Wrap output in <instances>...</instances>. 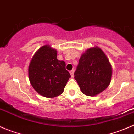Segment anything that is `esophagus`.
Wrapping results in <instances>:
<instances>
[{
	"label": "esophagus",
	"instance_id": "34e87169",
	"mask_svg": "<svg viewBox=\"0 0 134 134\" xmlns=\"http://www.w3.org/2000/svg\"><path fill=\"white\" fill-rule=\"evenodd\" d=\"M70 74H71V76L73 77L74 76V70H72V71H70Z\"/></svg>",
	"mask_w": 134,
	"mask_h": 134
}]
</instances>
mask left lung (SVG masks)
<instances>
[{
  "label": "left lung",
  "instance_id": "1",
  "mask_svg": "<svg viewBox=\"0 0 134 134\" xmlns=\"http://www.w3.org/2000/svg\"><path fill=\"white\" fill-rule=\"evenodd\" d=\"M111 76V65L98 47L88 48L82 54L75 72V78L82 92L90 97L106 90L110 83Z\"/></svg>",
  "mask_w": 134,
  "mask_h": 134
}]
</instances>
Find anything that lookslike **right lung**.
Listing matches in <instances>:
<instances>
[{
    "instance_id": "right-lung-1",
    "label": "right lung",
    "mask_w": 134,
    "mask_h": 134,
    "mask_svg": "<svg viewBox=\"0 0 134 134\" xmlns=\"http://www.w3.org/2000/svg\"><path fill=\"white\" fill-rule=\"evenodd\" d=\"M31 85L41 95L54 98L62 94L71 77L65 63L57 59V51L46 44L39 48L28 67Z\"/></svg>"
}]
</instances>
